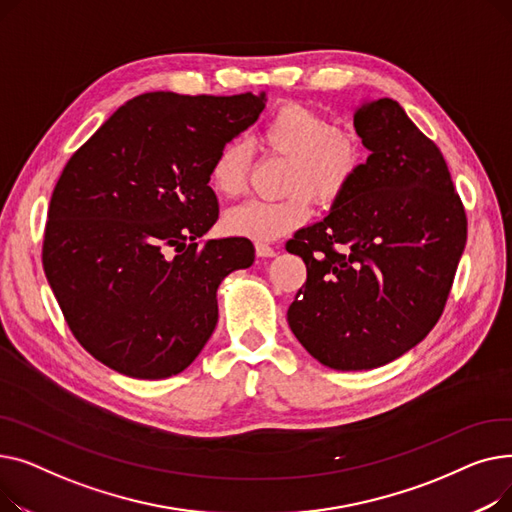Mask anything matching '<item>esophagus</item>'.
<instances>
[{
    "mask_svg": "<svg viewBox=\"0 0 512 512\" xmlns=\"http://www.w3.org/2000/svg\"><path fill=\"white\" fill-rule=\"evenodd\" d=\"M255 253H257V257H276L278 251L272 245H267V242H257Z\"/></svg>",
    "mask_w": 512,
    "mask_h": 512,
    "instance_id": "34e87169",
    "label": "esophagus"
}]
</instances>
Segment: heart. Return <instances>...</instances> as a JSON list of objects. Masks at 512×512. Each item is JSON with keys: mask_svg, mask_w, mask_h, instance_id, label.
Instances as JSON below:
<instances>
[{"mask_svg": "<svg viewBox=\"0 0 512 512\" xmlns=\"http://www.w3.org/2000/svg\"><path fill=\"white\" fill-rule=\"evenodd\" d=\"M259 141L265 149L288 157L284 188L290 195L276 201L251 199L224 215V228L230 234L257 242L280 238L303 226L311 215L309 197L324 207L336 203L365 161L363 145L353 132L332 130L324 116L297 101L276 107L265 118ZM247 170L245 141L224 143L209 168L213 191L222 197L240 195Z\"/></svg>", "mask_w": 512, "mask_h": 512, "instance_id": "1", "label": "heart"}]
</instances>
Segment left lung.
<instances>
[{
	"mask_svg": "<svg viewBox=\"0 0 512 512\" xmlns=\"http://www.w3.org/2000/svg\"><path fill=\"white\" fill-rule=\"evenodd\" d=\"M355 130L365 164L324 220L286 242L307 265L288 326L338 371L382 367L432 332L467 242L446 161L398 101L363 99Z\"/></svg>",
	"mask_w": 512,
	"mask_h": 512,
	"instance_id": "left-lung-1",
	"label": "left lung"
}]
</instances>
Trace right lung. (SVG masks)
<instances>
[{
    "mask_svg": "<svg viewBox=\"0 0 512 512\" xmlns=\"http://www.w3.org/2000/svg\"><path fill=\"white\" fill-rule=\"evenodd\" d=\"M265 93H145L126 101L53 188L43 270L74 338L137 380L191 365L218 324L222 280L251 267L249 238H201L218 222L209 168L253 126Z\"/></svg>",
    "mask_w": 512,
    "mask_h": 512,
    "instance_id": "1",
    "label": "right lung"
}]
</instances>
